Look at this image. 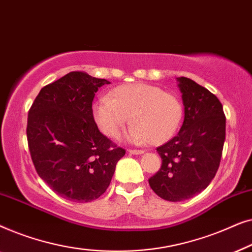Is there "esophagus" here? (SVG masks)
I'll return each mask as SVG.
<instances>
[{
  "label": "esophagus",
  "mask_w": 252,
  "mask_h": 252,
  "mask_svg": "<svg viewBox=\"0 0 252 252\" xmlns=\"http://www.w3.org/2000/svg\"><path fill=\"white\" fill-rule=\"evenodd\" d=\"M129 154L132 155H142L144 154V150H137V149H129L128 150Z\"/></svg>",
  "instance_id": "obj_1"
}]
</instances>
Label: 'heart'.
<instances>
[{
	"label": "heart",
	"instance_id": "b5f03b06",
	"mask_svg": "<svg viewBox=\"0 0 252 252\" xmlns=\"http://www.w3.org/2000/svg\"><path fill=\"white\" fill-rule=\"evenodd\" d=\"M94 122L109 137L122 133L130 116L134 124L126 133L132 143L163 144L181 125L184 108L177 96L149 84L122 85L92 106Z\"/></svg>",
	"mask_w": 252,
	"mask_h": 252
}]
</instances>
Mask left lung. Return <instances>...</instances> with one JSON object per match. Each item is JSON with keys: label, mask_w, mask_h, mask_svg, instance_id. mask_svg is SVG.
Returning a JSON list of instances; mask_svg holds the SVG:
<instances>
[{"label": "left lung", "mask_w": 252, "mask_h": 252, "mask_svg": "<svg viewBox=\"0 0 252 252\" xmlns=\"http://www.w3.org/2000/svg\"><path fill=\"white\" fill-rule=\"evenodd\" d=\"M185 119L178 135L157 153L161 167L149 179L160 198L181 202L208 187L218 171L226 135L222 104L211 92L191 79L177 78Z\"/></svg>", "instance_id": "8db88e82"}]
</instances>
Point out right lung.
Segmentation results:
<instances>
[{
	"instance_id": "obj_1",
	"label": "right lung",
	"mask_w": 252,
	"mask_h": 252,
	"mask_svg": "<svg viewBox=\"0 0 252 252\" xmlns=\"http://www.w3.org/2000/svg\"><path fill=\"white\" fill-rule=\"evenodd\" d=\"M105 79L70 72L41 89L27 119V141L39 177L61 197L86 203L104 194L126 151L97 128L92 113Z\"/></svg>"
}]
</instances>
